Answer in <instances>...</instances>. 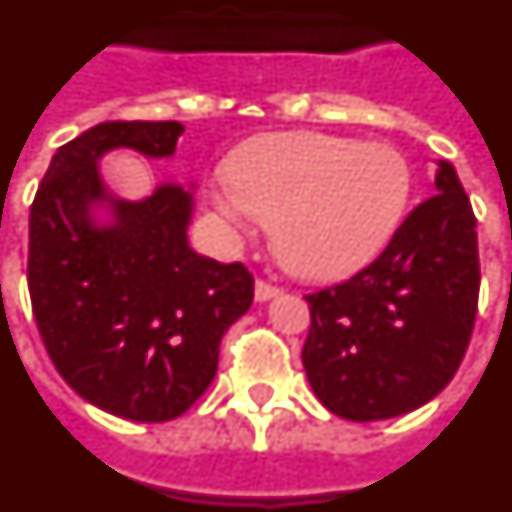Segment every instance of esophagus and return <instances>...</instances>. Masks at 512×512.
Returning <instances> with one entry per match:
<instances>
[{"label":"esophagus","mask_w":512,"mask_h":512,"mask_svg":"<svg viewBox=\"0 0 512 512\" xmlns=\"http://www.w3.org/2000/svg\"><path fill=\"white\" fill-rule=\"evenodd\" d=\"M278 294H281V289H276V286H270V283H265V281H255L257 302H270V299H276Z\"/></svg>","instance_id":"1"}]
</instances>
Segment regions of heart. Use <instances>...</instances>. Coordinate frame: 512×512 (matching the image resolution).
I'll use <instances>...</instances> for the list:
<instances>
[{
  "instance_id": "obj_1",
  "label": "heart",
  "mask_w": 512,
  "mask_h": 512,
  "mask_svg": "<svg viewBox=\"0 0 512 512\" xmlns=\"http://www.w3.org/2000/svg\"><path fill=\"white\" fill-rule=\"evenodd\" d=\"M213 208L231 239L270 226L283 265L312 281L351 276L375 260L411 195L406 158L390 145L317 132L257 137L236 150Z\"/></svg>"
}]
</instances>
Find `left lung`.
<instances>
[{
  "label": "left lung",
  "mask_w": 512,
  "mask_h": 512,
  "mask_svg": "<svg viewBox=\"0 0 512 512\" xmlns=\"http://www.w3.org/2000/svg\"><path fill=\"white\" fill-rule=\"evenodd\" d=\"M435 190L375 263L307 296L304 372L341 419L380 422L419 409L466 354L479 299L476 218L453 163L437 161Z\"/></svg>",
  "instance_id": "8db88e82"
}]
</instances>
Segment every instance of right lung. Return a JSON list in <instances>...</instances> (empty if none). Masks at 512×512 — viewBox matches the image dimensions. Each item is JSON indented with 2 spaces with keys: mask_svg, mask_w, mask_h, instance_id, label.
<instances>
[{
  "mask_svg": "<svg viewBox=\"0 0 512 512\" xmlns=\"http://www.w3.org/2000/svg\"><path fill=\"white\" fill-rule=\"evenodd\" d=\"M179 122H103L54 153L30 208L28 289L64 382L130 422H169L208 390L223 333L252 304L242 263L195 252V182L127 200L101 161L174 158Z\"/></svg>",
  "mask_w": 512,
  "mask_h": 512,
  "instance_id": "1",
  "label": "right lung"
}]
</instances>
